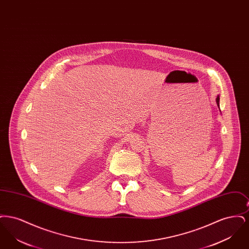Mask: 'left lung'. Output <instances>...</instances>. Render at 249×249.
<instances>
[{
    "instance_id": "left-lung-1",
    "label": "left lung",
    "mask_w": 249,
    "mask_h": 249,
    "mask_svg": "<svg viewBox=\"0 0 249 249\" xmlns=\"http://www.w3.org/2000/svg\"><path fill=\"white\" fill-rule=\"evenodd\" d=\"M216 104H217V107H219V96L216 97Z\"/></svg>"
}]
</instances>
